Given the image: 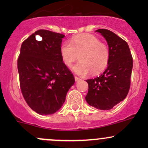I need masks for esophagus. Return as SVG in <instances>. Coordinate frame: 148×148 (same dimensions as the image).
<instances>
[{"label":"esophagus","mask_w":148,"mask_h":148,"mask_svg":"<svg viewBox=\"0 0 148 148\" xmlns=\"http://www.w3.org/2000/svg\"><path fill=\"white\" fill-rule=\"evenodd\" d=\"M74 79H75V81H80V80H81V79H80V78H79V77H78V76H74Z\"/></svg>","instance_id":"esophagus-1"}]
</instances>
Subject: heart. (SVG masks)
Returning <instances> with one entry per match:
<instances>
[{
  "label": "heart",
  "instance_id": "b5f03b06",
  "mask_svg": "<svg viewBox=\"0 0 148 148\" xmlns=\"http://www.w3.org/2000/svg\"><path fill=\"white\" fill-rule=\"evenodd\" d=\"M60 56L65 65L70 67L79 58L80 61L73 67L79 75L84 76L90 72L96 74L102 72L110 60V50L98 37L90 34L76 36L70 42L61 45Z\"/></svg>",
  "mask_w": 148,
  "mask_h": 148
}]
</instances>
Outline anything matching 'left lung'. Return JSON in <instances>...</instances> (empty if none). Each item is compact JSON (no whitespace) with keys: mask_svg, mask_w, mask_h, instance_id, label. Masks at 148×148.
Here are the masks:
<instances>
[{"mask_svg":"<svg viewBox=\"0 0 148 148\" xmlns=\"http://www.w3.org/2000/svg\"><path fill=\"white\" fill-rule=\"evenodd\" d=\"M106 39L110 60L106 70L98 77L88 79L86 100L100 110L111 109L126 97L130 88L133 58L127 42L106 29H98Z\"/></svg>","mask_w":148,"mask_h":148,"instance_id":"obj_1","label":"left lung"}]
</instances>
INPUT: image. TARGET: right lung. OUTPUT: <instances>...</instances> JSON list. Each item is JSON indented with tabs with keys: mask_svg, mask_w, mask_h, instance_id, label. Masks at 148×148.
Instances as JSON below:
<instances>
[{
	"mask_svg": "<svg viewBox=\"0 0 148 148\" xmlns=\"http://www.w3.org/2000/svg\"><path fill=\"white\" fill-rule=\"evenodd\" d=\"M64 37L60 33L39 30L21 45L17 60L20 88L28 106L40 115L58 111L75 82L60 56Z\"/></svg>",
	"mask_w": 148,
	"mask_h": 148,
	"instance_id": "obj_1",
	"label": "right lung"
}]
</instances>
